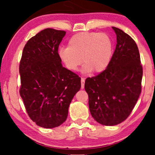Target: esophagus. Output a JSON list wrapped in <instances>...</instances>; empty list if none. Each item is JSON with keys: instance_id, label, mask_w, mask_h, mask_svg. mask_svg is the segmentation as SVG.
I'll return each mask as SVG.
<instances>
[{"instance_id": "1", "label": "esophagus", "mask_w": 155, "mask_h": 155, "mask_svg": "<svg viewBox=\"0 0 155 155\" xmlns=\"http://www.w3.org/2000/svg\"><path fill=\"white\" fill-rule=\"evenodd\" d=\"M85 85V78H81V89L84 88Z\"/></svg>"}]
</instances>
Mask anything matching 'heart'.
Returning a JSON list of instances; mask_svg holds the SVG:
<instances>
[{
    "mask_svg": "<svg viewBox=\"0 0 155 155\" xmlns=\"http://www.w3.org/2000/svg\"><path fill=\"white\" fill-rule=\"evenodd\" d=\"M112 51L113 43L107 34L82 32L70 38L68 47L59 48L58 55L69 70H77L82 62L84 73H99L108 67Z\"/></svg>",
    "mask_w": 155,
    "mask_h": 155,
    "instance_id": "b5f03b06",
    "label": "heart"
}]
</instances>
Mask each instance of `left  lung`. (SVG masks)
Returning a JSON list of instances; mask_svg holds the SVG:
<instances>
[{"instance_id":"left-lung-1","label":"left lung","mask_w":155,"mask_h":155,"mask_svg":"<svg viewBox=\"0 0 155 155\" xmlns=\"http://www.w3.org/2000/svg\"><path fill=\"white\" fill-rule=\"evenodd\" d=\"M112 27L117 45L110 62L106 70L85 82L92 117L108 126L120 124L131 113L141 94L143 75L136 42L120 29Z\"/></svg>"}]
</instances>
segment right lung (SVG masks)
Returning a JSON list of instances; mask_svg holds the SVG:
<instances>
[{
  "label": "right lung",
  "mask_w": 155,
  "mask_h": 155,
  "mask_svg": "<svg viewBox=\"0 0 155 155\" xmlns=\"http://www.w3.org/2000/svg\"><path fill=\"white\" fill-rule=\"evenodd\" d=\"M66 32L47 28L31 38L19 64V94L29 117L38 126L53 128L67 120L81 78L63 67L58 55Z\"/></svg>",
  "instance_id": "1"
}]
</instances>
